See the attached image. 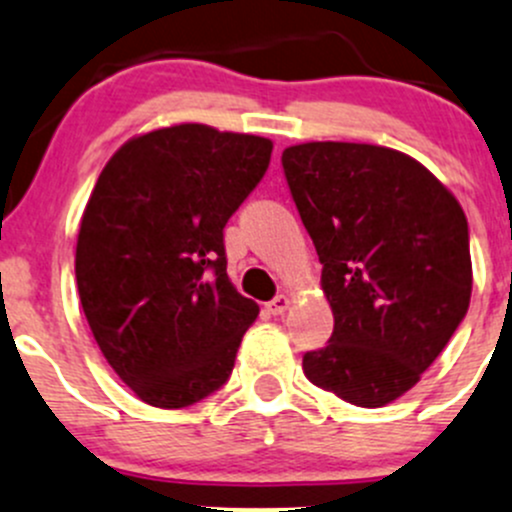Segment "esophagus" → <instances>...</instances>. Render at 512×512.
Returning a JSON list of instances; mask_svg holds the SVG:
<instances>
[{
    "label": "esophagus",
    "instance_id": "1",
    "mask_svg": "<svg viewBox=\"0 0 512 512\" xmlns=\"http://www.w3.org/2000/svg\"><path fill=\"white\" fill-rule=\"evenodd\" d=\"M289 309V297L287 294H277L270 304H267V312L270 314H285Z\"/></svg>",
    "mask_w": 512,
    "mask_h": 512
}]
</instances>
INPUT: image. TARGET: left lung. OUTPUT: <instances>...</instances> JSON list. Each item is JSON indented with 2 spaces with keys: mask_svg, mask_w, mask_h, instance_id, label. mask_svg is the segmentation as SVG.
<instances>
[{
  "mask_svg": "<svg viewBox=\"0 0 512 512\" xmlns=\"http://www.w3.org/2000/svg\"><path fill=\"white\" fill-rule=\"evenodd\" d=\"M282 168L334 312L327 347L304 354V376L354 406L391 404L468 312L466 213L431 170L394 148L299 143L285 148Z\"/></svg>",
  "mask_w": 512,
  "mask_h": 512,
  "instance_id": "obj_1",
  "label": "left lung"
}]
</instances>
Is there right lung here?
Masks as SVG:
<instances>
[{
	"label": "right lung",
	"mask_w": 512,
	"mask_h": 512,
	"mask_svg": "<svg viewBox=\"0 0 512 512\" xmlns=\"http://www.w3.org/2000/svg\"><path fill=\"white\" fill-rule=\"evenodd\" d=\"M270 156L267 138L180 123L123 143L98 175L76 285L98 349L146 404L185 409L230 379L260 307L227 277L223 227Z\"/></svg>",
	"instance_id": "obj_1"
}]
</instances>
